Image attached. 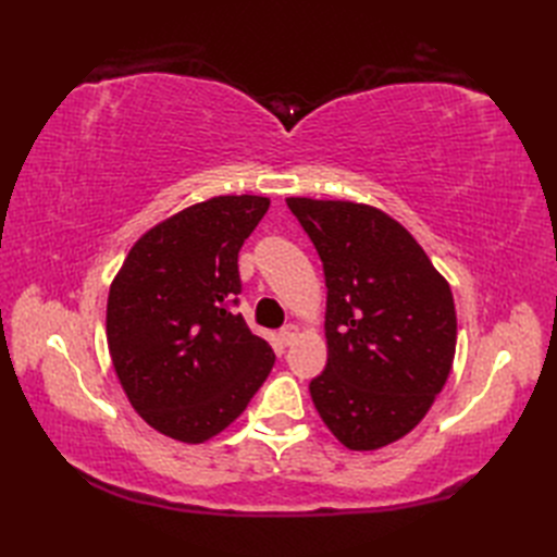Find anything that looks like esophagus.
Wrapping results in <instances>:
<instances>
[{"mask_svg": "<svg viewBox=\"0 0 557 557\" xmlns=\"http://www.w3.org/2000/svg\"><path fill=\"white\" fill-rule=\"evenodd\" d=\"M297 334H299V327L297 325H285L283 330H281V342L285 344V346H290L295 339H297Z\"/></svg>", "mask_w": 557, "mask_h": 557, "instance_id": "34e87169", "label": "esophagus"}]
</instances>
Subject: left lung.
<instances>
[{
    "mask_svg": "<svg viewBox=\"0 0 557 557\" xmlns=\"http://www.w3.org/2000/svg\"><path fill=\"white\" fill-rule=\"evenodd\" d=\"M285 201L313 242L327 285V364L309 383L311 399L346 448H383L425 418L450 374L458 339L450 285L381 209Z\"/></svg>",
    "mask_w": 557,
    "mask_h": 557,
    "instance_id": "left-lung-1",
    "label": "left lung"
}]
</instances>
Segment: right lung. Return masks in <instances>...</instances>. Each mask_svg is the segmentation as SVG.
Instances as JSON below:
<instances>
[{"instance_id": "1", "label": "right lung", "mask_w": 557, "mask_h": 557, "mask_svg": "<svg viewBox=\"0 0 557 557\" xmlns=\"http://www.w3.org/2000/svg\"><path fill=\"white\" fill-rule=\"evenodd\" d=\"M269 209L258 195L199 201L150 227L115 274L107 339L115 376L146 423L205 444L248 407L274 350L232 313L239 250Z\"/></svg>"}]
</instances>
